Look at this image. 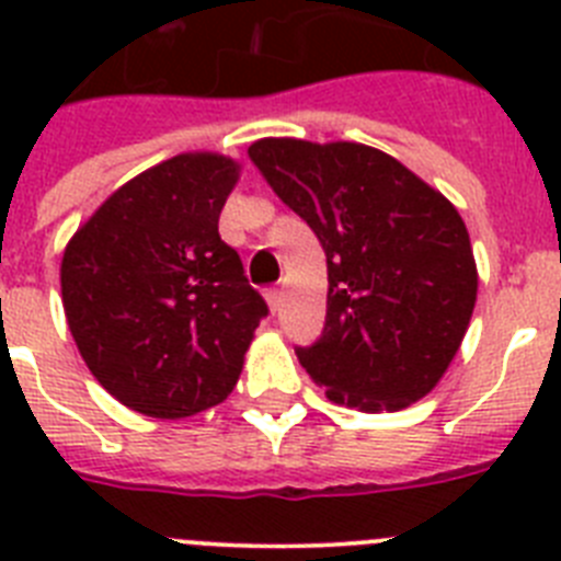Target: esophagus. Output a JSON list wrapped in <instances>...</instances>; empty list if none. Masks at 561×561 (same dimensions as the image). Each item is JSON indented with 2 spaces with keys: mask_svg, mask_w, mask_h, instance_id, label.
I'll return each instance as SVG.
<instances>
[{
  "mask_svg": "<svg viewBox=\"0 0 561 561\" xmlns=\"http://www.w3.org/2000/svg\"><path fill=\"white\" fill-rule=\"evenodd\" d=\"M264 297H266V304H270V309L277 311V309H280V300H284V291L272 286V289H266Z\"/></svg>",
  "mask_w": 561,
  "mask_h": 561,
  "instance_id": "1",
  "label": "esophagus"
}]
</instances>
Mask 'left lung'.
I'll use <instances>...</instances> for the list:
<instances>
[{"label": "left lung", "instance_id": "8db88e82", "mask_svg": "<svg viewBox=\"0 0 561 561\" xmlns=\"http://www.w3.org/2000/svg\"><path fill=\"white\" fill-rule=\"evenodd\" d=\"M250 160L325 250V329L297 348L300 365L331 401L365 413L424 399L478 300L472 244L453 202L362 142L266 137Z\"/></svg>", "mask_w": 561, "mask_h": 561}]
</instances>
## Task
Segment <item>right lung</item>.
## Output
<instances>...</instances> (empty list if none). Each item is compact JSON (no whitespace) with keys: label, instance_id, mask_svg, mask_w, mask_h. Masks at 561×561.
<instances>
[{"label":"right lung","instance_id":"add662e5","mask_svg":"<svg viewBox=\"0 0 561 561\" xmlns=\"http://www.w3.org/2000/svg\"><path fill=\"white\" fill-rule=\"evenodd\" d=\"M221 153H180L108 196L69 238L61 297L87 368L151 419H185L236 388L264 297L219 236L238 182Z\"/></svg>","mask_w":561,"mask_h":561}]
</instances>
